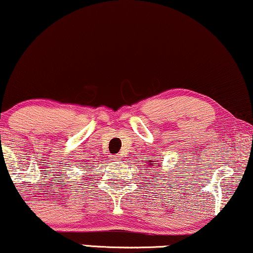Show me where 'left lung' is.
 <instances>
[{"label": "left lung", "mask_w": 253, "mask_h": 253, "mask_svg": "<svg viewBox=\"0 0 253 253\" xmlns=\"http://www.w3.org/2000/svg\"><path fill=\"white\" fill-rule=\"evenodd\" d=\"M160 165H161V164H160Z\"/></svg>", "instance_id": "left-lung-1"}]
</instances>
